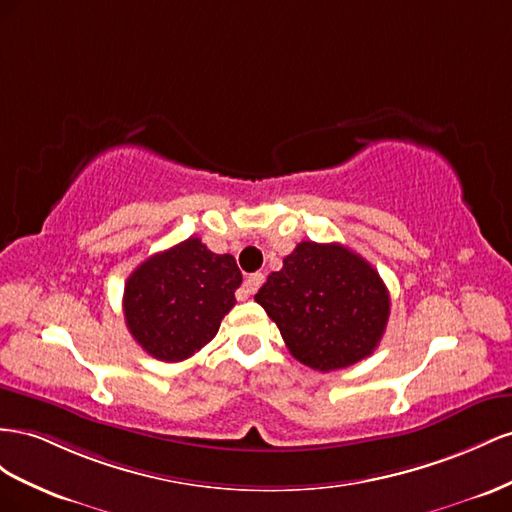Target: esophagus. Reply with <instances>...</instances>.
<instances>
[{
  "instance_id": "esophagus-1",
  "label": "esophagus",
  "mask_w": 512,
  "mask_h": 512,
  "mask_svg": "<svg viewBox=\"0 0 512 512\" xmlns=\"http://www.w3.org/2000/svg\"><path fill=\"white\" fill-rule=\"evenodd\" d=\"M264 279L266 276L261 274V272H255V274H251V276H246V281H244V285H242V291H244V298H248V296H253L255 291L261 287V283H264ZM242 300V298H240Z\"/></svg>"
}]
</instances>
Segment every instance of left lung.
<instances>
[{
  "label": "left lung",
  "mask_w": 512,
  "mask_h": 512,
  "mask_svg": "<svg viewBox=\"0 0 512 512\" xmlns=\"http://www.w3.org/2000/svg\"><path fill=\"white\" fill-rule=\"evenodd\" d=\"M255 300L279 326L291 356L324 373L369 358L390 315L382 276L337 242H300Z\"/></svg>",
  "instance_id": "obj_1"
}]
</instances>
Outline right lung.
<instances>
[{
	"instance_id": "1",
	"label": "right lung",
	"mask_w": 512,
	"mask_h": 512,
	"mask_svg": "<svg viewBox=\"0 0 512 512\" xmlns=\"http://www.w3.org/2000/svg\"><path fill=\"white\" fill-rule=\"evenodd\" d=\"M242 272L199 238L145 259L124 287V319L143 352L163 362L191 358L208 345L236 304Z\"/></svg>"
}]
</instances>
